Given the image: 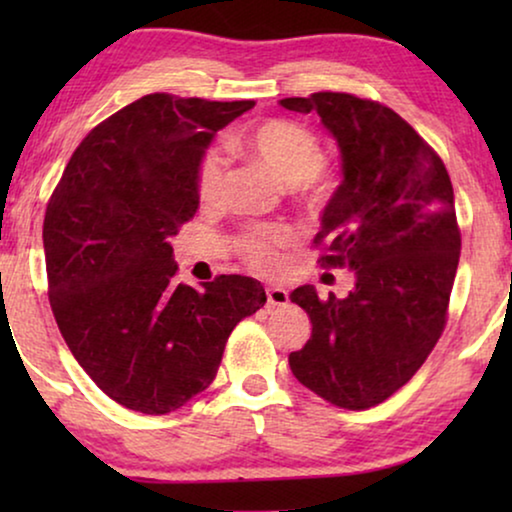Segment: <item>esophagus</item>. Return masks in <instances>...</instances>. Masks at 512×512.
<instances>
[{
  "label": "esophagus",
  "instance_id": "obj_1",
  "mask_svg": "<svg viewBox=\"0 0 512 512\" xmlns=\"http://www.w3.org/2000/svg\"><path fill=\"white\" fill-rule=\"evenodd\" d=\"M265 296H268V303L270 305H286L289 303V291L282 289V286H268L265 289Z\"/></svg>",
  "mask_w": 512,
  "mask_h": 512
}]
</instances>
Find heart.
<instances>
[{"label": "heart", "mask_w": 512, "mask_h": 512, "mask_svg": "<svg viewBox=\"0 0 512 512\" xmlns=\"http://www.w3.org/2000/svg\"><path fill=\"white\" fill-rule=\"evenodd\" d=\"M242 151L265 170L275 174L284 186L303 188L310 202L324 200V188L319 186V172L324 167V149L319 137L303 125L272 118L256 125L242 137ZM226 163L219 151H207L198 167V198L205 205H214L223 193ZM293 240L291 228H251L240 237V249L251 268L270 272L279 265V247Z\"/></svg>", "instance_id": "1"}]
</instances>
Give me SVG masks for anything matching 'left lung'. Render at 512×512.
<instances>
[{"instance_id":"obj_1","label":"left lung","mask_w":512,"mask_h":512,"mask_svg":"<svg viewBox=\"0 0 512 512\" xmlns=\"http://www.w3.org/2000/svg\"><path fill=\"white\" fill-rule=\"evenodd\" d=\"M338 142L342 184L321 212V261L354 272L347 298L298 286L312 335L291 373L324 401L366 410L422 368L445 328L461 251L450 174L394 109L347 93L286 97Z\"/></svg>"}]
</instances>
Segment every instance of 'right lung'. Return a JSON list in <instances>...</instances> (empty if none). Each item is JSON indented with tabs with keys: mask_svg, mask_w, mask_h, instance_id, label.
<instances>
[{
	"mask_svg": "<svg viewBox=\"0 0 512 512\" xmlns=\"http://www.w3.org/2000/svg\"><path fill=\"white\" fill-rule=\"evenodd\" d=\"M254 102L144 95L86 135L44 219L48 300L74 359L123 408L167 415L205 391L258 279L177 284L172 237L200 207L198 167Z\"/></svg>",
	"mask_w": 512,
	"mask_h": 512,
	"instance_id": "obj_1",
	"label": "right lung"
}]
</instances>
